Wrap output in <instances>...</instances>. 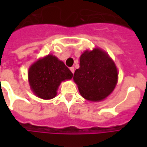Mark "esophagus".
<instances>
[{"instance_id": "esophagus-1", "label": "esophagus", "mask_w": 147, "mask_h": 147, "mask_svg": "<svg viewBox=\"0 0 147 147\" xmlns=\"http://www.w3.org/2000/svg\"><path fill=\"white\" fill-rule=\"evenodd\" d=\"M70 70H71V71L72 72V73H74V72H75V67H70Z\"/></svg>"}]
</instances>
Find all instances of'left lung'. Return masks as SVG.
<instances>
[{
  "label": "left lung",
  "mask_w": 147,
  "mask_h": 147,
  "mask_svg": "<svg viewBox=\"0 0 147 147\" xmlns=\"http://www.w3.org/2000/svg\"><path fill=\"white\" fill-rule=\"evenodd\" d=\"M80 62L73 79L81 95L94 102L109 95L116 86L118 74L109 55L99 49L86 50L81 55Z\"/></svg>",
  "instance_id": "1"
}]
</instances>
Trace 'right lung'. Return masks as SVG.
Returning a JSON list of instances; mask_svg holds the SVG:
<instances>
[{"instance_id": "1", "label": "right lung", "mask_w": 147, "mask_h": 147, "mask_svg": "<svg viewBox=\"0 0 147 147\" xmlns=\"http://www.w3.org/2000/svg\"><path fill=\"white\" fill-rule=\"evenodd\" d=\"M73 74L64 62L48 55L30 67L28 77L31 90L42 99L53 98L61 81L71 80Z\"/></svg>"}]
</instances>
